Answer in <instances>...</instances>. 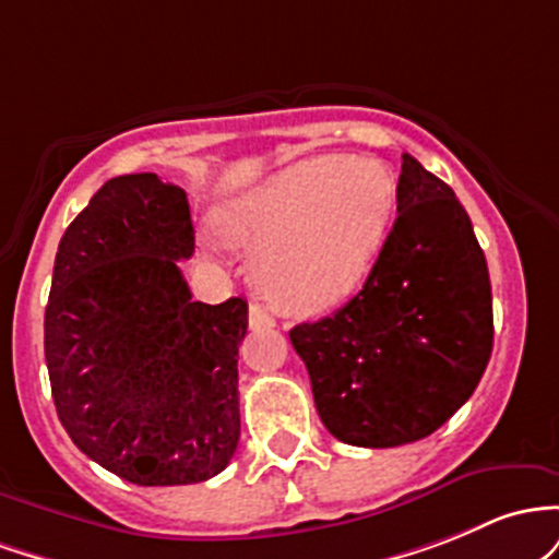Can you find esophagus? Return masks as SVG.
I'll use <instances>...</instances> for the list:
<instances>
[{
    "instance_id": "esophagus-1",
    "label": "esophagus",
    "mask_w": 559,
    "mask_h": 559,
    "mask_svg": "<svg viewBox=\"0 0 559 559\" xmlns=\"http://www.w3.org/2000/svg\"><path fill=\"white\" fill-rule=\"evenodd\" d=\"M248 322H250V328H255V330L274 328V317L266 309H263L261 304H250L248 306Z\"/></svg>"
}]
</instances>
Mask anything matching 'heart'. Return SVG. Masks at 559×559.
Segmentation results:
<instances>
[{
  "mask_svg": "<svg viewBox=\"0 0 559 559\" xmlns=\"http://www.w3.org/2000/svg\"><path fill=\"white\" fill-rule=\"evenodd\" d=\"M393 209L396 181L382 163L319 155L235 200L218 224L253 250L250 277L263 298L287 313H322L367 277Z\"/></svg>",
  "mask_w": 559,
  "mask_h": 559,
  "instance_id": "b5f03b06",
  "label": "heart"
}]
</instances>
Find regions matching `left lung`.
Segmentation results:
<instances>
[{
	"instance_id": "obj_1",
	"label": "left lung",
	"mask_w": 559,
	"mask_h": 559,
	"mask_svg": "<svg viewBox=\"0 0 559 559\" xmlns=\"http://www.w3.org/2000/svg\"><path fill=\"white\" fill-rule=\"evenodd\" d=\"M396 203L361 290L290 330L324 428L364 449L436 432L473 396L493 346L486 255L454 190L404 155Z\"/></svg>"
}]
</instances>
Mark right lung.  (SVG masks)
<instances>
[{
    "mask_svg": "<svg viewBox=\"0 0 559 559\" xmlns=\"http://www.w3.org/2000/svg\"><path fill=\"white\" fill-rule=\"evenodd\" d=\"M187 192L155 174L105 181L62 235L44 311L58 417L90 460L136 486L222 473L240 441L248 304L192 300Z\"/></svg>",
    "mask_w": 559,
    "mask_h": 559,
    "instance_id": "add662e5",
    "label": "right lung"
}]
</instances>
